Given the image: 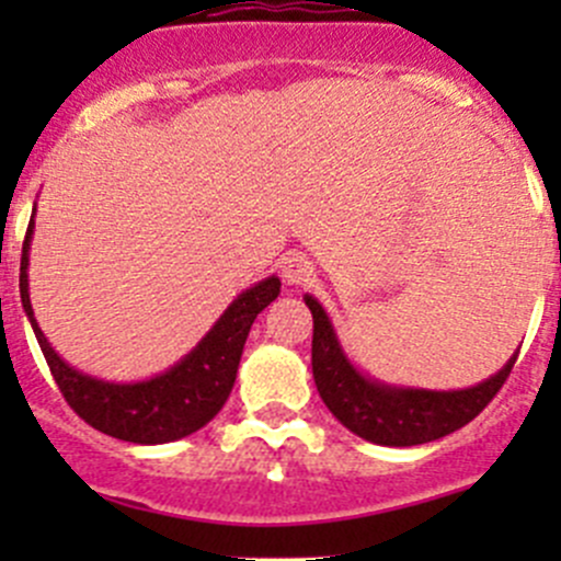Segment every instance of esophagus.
Segmentation results:
<instances>
[{"label": "esophagus", "mask_w": 561, "mask_h": 561, "mask_svg": "<svg viewBox=\"0 0 561 561\" xmlns=\"http://www.w3.org/2000/svg\"><path fill=\"white\" fill-rule=\"evenodd\" d=\"M314 268L304 254L290 252L287 257H282V276H285L287 285H304V282L312 279Z\"/></svg>", "instance_id": "1"}]
</instances>
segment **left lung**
<instances>
[{
    "instance_id": "1",
    "label": "left lung",
    "mask_w": 561,
    "mask_h": 561,
    "mask_svg": "<svg viewBox=\"0 0 561 561\" xmlns=\"http://www.w3.org/2000/svg\"><path fill=\"white\" fill-rule=\"evenodd\" d=\"M304 301L314 320L312 375L320 399L342 426L375 445L410 448L467 426L500 393L518 358L516 353L494 377L463 390L393 388L360 375L344 355L320 301L312 296Z\"/></svg>"
}]
</instances>
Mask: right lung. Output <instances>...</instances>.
Returning a JSON list of instances; mask_svg holds the SVG:
<instances>
[{"label":"right lung","instance_id":"1","mask_svg":"<svg viewBox=\"0 0 561 561\" xmlns=\"http://www.w3.org/2000/svg\"><path fill=\"white\" fill-rule=\"evenodd\" d=\"M32 219L21 254V304L30 317L39 350H43L48 369L67 404L83 417L92 428L107 437L138 445H162L186 437L206 426L233 390L241 353L254 317L263 312L276 296L282 282L276 276L257 282L241 293L225 314L214 322L211 331L197 342L190 355L171 366L165 375H157L144 382H105L72 369L59 358L39 331L30 301V241Z\"/></svg>","mask_w":561,"mask_h":561}]
</instances>
